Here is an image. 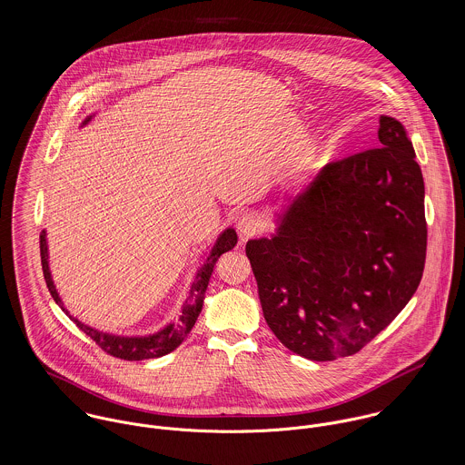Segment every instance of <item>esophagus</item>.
<instances>
[{
  "instance_id": "esophagus-1",
  "label": "esophagus",
  "mask_w": 465,
  "mask_h": 465,
  "mask_svg": "<svg viewBox=\"0 0 465 465\" xmlns=\"http://www.w3.org/2000/svg\"><path fill=\"white\" fill-rule=\"evenodd\" d=\"M236 229H238L240 236H242L243 240H247V238L258 234V232L263 229V220H262V216H260L258 213H254V211H245V213L238 218Z\"/></svg>"
}]
</instances>
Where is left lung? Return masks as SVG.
<instances>
[{"instance_id": "left-lung-1", "label": "left lung", "mask_w": 465, "mask_h": 465, "mask_svg": "<svg viewBox=\"0 0 465 465\" xmlns=\"http://www.w3.org/2000/svg\"><path fill=\"white\" fill-rule=\"evenodd\" d=\"M378 139L286 195L275 231L245 247L268 328L313 361L358 352L422 277V172L399 120L381 116Z\"/></svg>"}]
</instances>
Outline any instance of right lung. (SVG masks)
I'll return each instance as SVG.
<instances>
[{
  "instance_id": "right-lung-1",
  "label": "right lung",
  "mask_w": 465,
  "mask_h": 465,
  "mask_svg": "<svg viewBox=\"0 0 465 465\" xmlns=\"http://www.w3.org/2000/svg\"><path fill=\"white\" fill-rule=\"evenodd\" d=\"M96 116V113H91L89 116H85V120L80 124L78 129H84L85 125H89L93 122V118ZM238 243V234L232 227L223 229L218 234V240L214 242L211 254L207 256V260L203 262V265L200 266L195 281L190 286L188 297L183 304L181 313L170 321L166 326H163L161 330L153 332H146V334H116V332L100 331L89 324H84L82 321L74 319L64 306L52 270H50V249H48V234L46 229H43L41 232V263H43V272H45V279L48 284V290L54 297V301L61 306V310L66 313L67 317L78 326L80 331L85 332L89 338H93L105 352L122 358V360H129V361H139V360H148V358H159L164 356L168 352H172L175 347L181 345V341L190 334L193 330L197 319H199L202 306H203V299H205V290L211 279V273L214 272L216 262L220 260L222 254L232 251Z\"/></svg>"
}]
</instances>
